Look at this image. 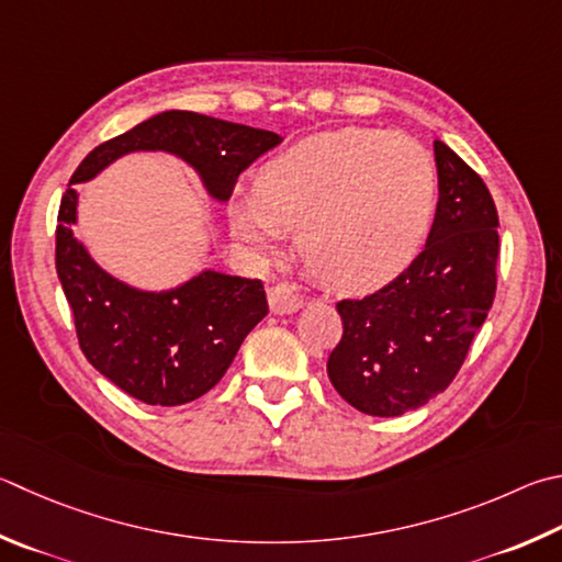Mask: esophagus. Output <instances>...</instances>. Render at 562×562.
<instances>
[{
    "instance_id": "1",
    "label": "esophagus",
    "mask_w": 562,
    "mask_h": 562,
    "mask_svg": "<svg viewBox=\"0 0 562 562\" xmlns=\"http://www.w3.org/2000/svg\"><path fill=\"white\" fill-rule=\"evenodd\" d=\"M268 304L272 314H292L302 307V297L294 292L290 284H274L268 292Z\"/></svg>"
}]
</instances>
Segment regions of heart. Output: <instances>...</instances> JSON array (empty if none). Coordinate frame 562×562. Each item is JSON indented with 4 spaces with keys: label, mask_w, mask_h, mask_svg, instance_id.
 I'll return each instance as SVG.
<instances>
[{
    "label": "heart",
    "mask_w": 562,
    "mask_h": 562,
    "mask_svg": "<svg viewBox=\"0 0 562 562\" xmlns=\"http://www.w3.org/2000/svg\"><path fill=\"white\" fill-rule=\"evenodd\" d=\"M437 171L403 132L346 127L304 137L236 189L228 223L240 246L265 252L297 228L314 278L339 292H369L415 260L430 231Z\"/></svg>",
    "instance_id": "b5f03b06"
}]
</instances>
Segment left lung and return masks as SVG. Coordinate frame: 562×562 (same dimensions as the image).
Listing matches in <instances>:
<instances>
[{
    "label": "left lung",
    "instance_id": "left-lung-1",
    "mask_svg": "<svg viewBox=\"0 0 562 562\" xmlns=\"http://www.w3.org/2000/svg\"><path fill=\"white\" fill-rule=\"evenodd\" d=\"M437 199L425 250L383 290L336 304L344 336L329 381L375 417L417 411L464 363L496 292L498 216L482 177L435 139Z\"/></svg>",
    "mask_w": 562,
    "mask_h": 562
}]
</instances>
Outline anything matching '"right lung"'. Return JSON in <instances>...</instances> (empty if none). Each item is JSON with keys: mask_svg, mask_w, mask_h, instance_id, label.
I'll return each instance as SVG.
<instances>
[{"mask_svg": "<svg viewBox=\"0 0 562 562\" xmlns=\"http://www.w3.org/2000/svg\"><path fill=\"white\" fill-rule=\"evenodd\" d=\"M280 142L270 130L167 110L103 142L70 177L56 228L58 280L86 359L127 395L169 407L209 393L265 319L268 302L260 280L213 268L165 290H142L110 274L74 236L80 201L74 183L95 179L135 151H165L196 171L209 199L226 203L240 171Z\"/></svg>", "mask_w": 562, "mask_h": 562, "instance_id": "1", "label": "right lung"}]
</instances>
